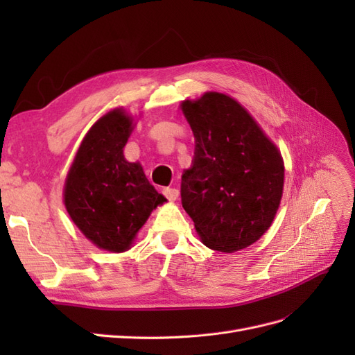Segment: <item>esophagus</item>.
<instances>
[{
    "instance_id": "34e87169",
    "label": "esophagus",
    "mask_w": 355,
    "mask_h": 355,
    "mask_svg": "<svg viewBox=\"0 0 355 355\" xmlns=\"http://www.w3.org/2000/svg\"><path fill=\"white\" fill-rule=\"evenodd\" d=\"M163 192H164V196L167 197L168 201H176L178 197H179V191L175 189V188H166Z\"/></svg>"
}]
</instances>
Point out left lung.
<instances>
[{"label":"left lung","instance_id":"8db88e82","mask_svg":"<svg viewBox=\"0 0 355 355\" xmlns=\"http://www.w3.org/2000/svg\"><path fill=\"white\" fill-rule=\"evenodd\" d=\"M180 110L196 137L194 163L182 175V206L209 249H245L270 230L280 207V149L227 93L206 92L182 101Z\"/></svg>","mask_w":355,"mask_h":355}]
</instances>
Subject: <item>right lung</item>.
Wrapping results in <instances>:
<instances>
[{
  "instance_id": "right-lung-1",
  "label": "right lung",
  "mask_w": 355,
  "mask_h": 355,
  "mask_svg": "<svg viewBox=\"0 0 355 355\" xmlns=\"http://www.w3.org/2000/svg\"><path fill=\"white\" fill-rule=\"evenodd\" d=\"M137 118L124 108L103 114L85 133L63 187V204L81 234L98 249L121 253L167 200L149 184L142 164L124 157Z\"/></svg>"
}]
</instances>
